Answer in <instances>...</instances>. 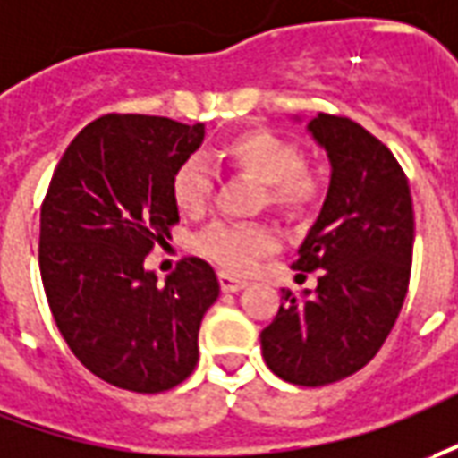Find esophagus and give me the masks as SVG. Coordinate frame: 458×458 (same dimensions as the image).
Segmentation results:
<instances>
[{
    "label": "esophagus",
    "instance_id": "esophagus-1",
    "mask_svg": "<svg viewBox=\"0 0 458 458\" xmlns=\"http://www.w3.org/2000/svg\"><path fill=\"white\" fill-rule=\"evenodd\" d=\"M248 283L241 281V278H235V276H228V273H220V288L225 291V293H238L242 291Z\"/></svg>",
    "mask_w": 458,
    "mask_h": 458
}]
</instances>
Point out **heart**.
<instances>
[{"instance_id": "obj_1", "label": "heart", "mask_w": 458, "mask_h": 458, "mask_svg": "<svg viewBox=\"0 0 458 458\" xmlns=\"http://www.w3.org/2000/svg\"><path fill=\"white\" fill-rule=\"evenodd\" d=\"M220 157L263 182L266 200L285 217H303L323 198V182L316 170L303 165L298 145L270 130H242L220 148ZM213 195V173L200 157H190L173 177V198L182 213H200ZM195 248L230 273L253 266L260 255L276 248V233L260 223L216 220L198 235Z\"/></svg>"}]
</instances>
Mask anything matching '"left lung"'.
Returning a JSON list of instances; mask_svg holds the SVG:
<instances>
[{"label": "left lung", "instance_id": "8db88e82", "mask_svg": "<svg viewBox=\"0 0 458 458\" xmlns=\"http://www.w3.org/2000/svg\"><path fill=\"white\" fill-rule=\"evenodd\" d=\"M308 132L331 160L318 220L293 270L318 285L283 303L260 334L268 369L295 386H326L363 369L384 346L409 291L413 203L394 152L359 123L323 114Z\"/></svg>", "mask_w": 458, "mask_h": 458}]
</instances>
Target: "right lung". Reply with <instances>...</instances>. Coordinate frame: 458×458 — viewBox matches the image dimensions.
Instances as JSON below:
<instances>
[{
	"mask_svg": "<svg viewBox=\"0 0 458 458\" xmlns=\"http://www.w3.org/2000/svg\"><path fill=\"white\" fill-rule=\"evenodd\" d=\"M205 124L105 114L70 142L39 213V273L59 334L107 384L160 394L198 363V331L220 293L216 270L185 258L157 283L145 268L180 220L173 177Z\"/></svg>",
	"mask_w": 458,
	"mask_h": 458,
	"instance_id": "add662e5",
	"label": "right lung"
}]
</instances>
